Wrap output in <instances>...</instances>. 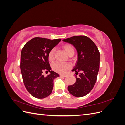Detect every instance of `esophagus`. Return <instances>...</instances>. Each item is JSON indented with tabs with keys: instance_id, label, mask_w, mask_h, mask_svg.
Listing matches in <instances>:
<instances>
[{
	"instance_id": "34e87169",
	"label": "esophagus",
	"mask_w": 125,
	"mask_h": 125,
	"mask_svg": "<svg viewBox=\"0 0 125 125\" xmlns=\"http://www.w3.org/2000/svg\"><path fill=\"white\" fill-rule=\"evenodd\" d=\"M60 77H66L67 76L66 74H60Z\"/></svg>"
}]
</instances>
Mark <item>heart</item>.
Here are the masks:
<instances>
[{
    "mask_svg": "<svg viewBox=\"0 0 125 125\" xmlns=\"http://www.w3.org/2000/svg\"><path fill=\"white\" fill-rule=\"evenodd\" d=\"M63 48L67 53L69 55L74 54V49L73 47L69 44H66L63 46ZM55 49L52 48L50 51L48 55V59L50 61H52L55 58ZM71 68V65L69 63H63L60 62H56L52 65V68L56 72L58 73H65V72Z\"/></svg>",
    "mask_w": 125,
    "mask_h": 125,
    "instance_id": "heart-1",
    "label": "heart"
}]
</instances>
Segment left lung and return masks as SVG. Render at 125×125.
Returning a JSON list of instances; mask_svg holds the SVG:
<instances>
[{"label":"left lung","instance_id":"1","mask_svg":"<svg viewBox=\"0 0 125 125\" xmlns=\"http://www.w3.org/2000/svg\"><path fill=\"white\" fill-rule=\"evenodd\" d=\"M76 48L78 60L72 71L75 74L79 73L74 84L68 86L69 93L75 97H83L87 95L95 85L100 68V54L93 42L83 35L74 36L63 40Z\"/></svg>","mask_w":125,"mask_h":125}]
</instances>
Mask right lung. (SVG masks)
<instances>
[{"label":"right lung","mask_w":125,"mask_h":125,"mask_svg":"<svg viewBox=\"0 0 125 125\" xmlns=\"http://www.w3.org/2000/svg\"><path fill=\"white\" fill-rule=\"evenodd\" d=\"M61 39L50 40L34 37L26 43L21 51L20 69L24 84L29 93L37 99H44L51 94L54 80L59 77L51 70L48 62L49 52ZM44 71L50 72L46 77Z\"/></svg>","instance_id":"add662e5"}]
</instances>
